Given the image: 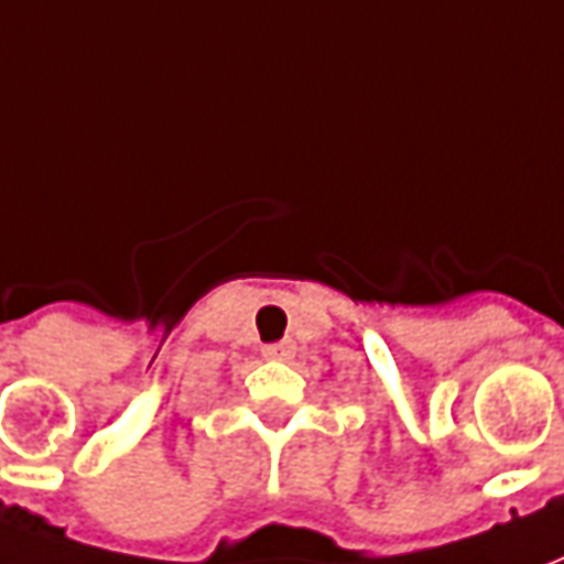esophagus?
<instances>
[{"mask_svg": "<svg viewBox=\"0 0 564 564\" xmlns=\"http://www.w3.org/2000/svg\"><path fill=\"white\" fill-rule=\"evenodd\" d=\"M262 356L271 359V362H290L295 356V344L293 341H278V344H265L262 347Z\"/></svg>", "mask_w": 564, "mask_h": 564, "instance_id": "esophagus-1", "label": "esophagus"}]
</instances>
